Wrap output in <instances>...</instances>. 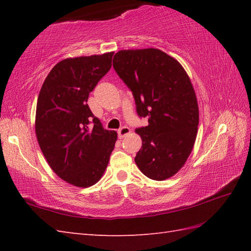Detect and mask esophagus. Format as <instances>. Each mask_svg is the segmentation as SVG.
Instances as JSON below:
<instances>
[{"label": "esophagus", "instance_id": "34e87169", "mask_svg": "<svg viewBox=\"0 0 251 251\" xmlns=\"http://www.w3.org/2000/svg\"><path fill=\"white\" fill-rule=\"evenodd\" d=\"M128 134H130V129L127 126H123L121 129H119V137L121 138V139Z\"/></svg>", "mask_w": 251, "mask_h": 251}]
</instances>
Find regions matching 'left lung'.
<instances>
[{
  "label": "left lung",
  "instance_id": "8db88e82",
  "mask_svg": "<svg viewBox=\"0 0 251 251\" xmlns=\"http://www.w3.org/2000/svg\"><path fill=\"white\" fill-rule=\"evenodd\" d=\"M113 67L135 97L148 125L137 128L142 146L135 162L141 173L163 181L183 167L194 147L200 113L184 68L157 49L117 51Z\"/></svg>",
  "mask_w": 251,
  "mask_h": 251
}]
</instances>
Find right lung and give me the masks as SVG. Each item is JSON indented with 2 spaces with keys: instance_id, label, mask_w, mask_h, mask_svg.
<instances>
[{
  "instance_id": "add662e5",
  "label": "right lung",
  "mask_w": 251,
  "mask_h": 251,
  "mask_svg": "<svg viewBox=\"0 0 251 251\" xmlns=\"http://www.w3.org/2000/svg\"><path fill=\"white\" fill-rule=\"evenodd\" d=\"M114 52L67 58L51 69L36 103L35 134L58 177L88 188L102 177L117 140L87 104L89 93L112 66Z\"/></svg>"
}]
</instances>
